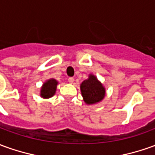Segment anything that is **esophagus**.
<instances>
[{"instance_id": "obj_1", "label": "esophagus", "mask_w": 155, "mask_h": 155, "mask_svg": "<svg viewBox=\"0 0 155 155\" xmlns=\"http://www.w3.org/2000/svg\"><path fill=\"white\" fill-rule=\"evenodd\" d=\"M68 82H69L70 84H72V83L74 82V78H68Z\"/></svg>"}]
</instances>
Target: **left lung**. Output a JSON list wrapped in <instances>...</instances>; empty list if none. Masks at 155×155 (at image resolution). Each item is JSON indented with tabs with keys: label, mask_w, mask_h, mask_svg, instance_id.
Masks as SVG:
<instances>
[{
	"label": "left lung",
	"mask_w": 155,
	"mask_h": 155,
	"mask_svg": "<svg viewBox=\"0 0 155 155\" xmlns=\"http://www.w3.org/2000/svg\"><path fill=\"white\" fill-rule=\"evenodd\" d=\"M82 95L85 103L88 104H95L104 99L105 94L104 88L97 80L95 76L89 75L88 79L84 80L81 86Z\"/></svg>",
	"instance_id": "obj_1"
}]
</instances>
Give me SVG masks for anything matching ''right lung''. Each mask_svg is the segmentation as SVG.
I'll use <instances>...</instances> for the list:
<instances>
[{"instance_id": "add662e5", "label": "right lung", "mask_w": 155, "mask_h": 155, "mask_svg": "<svg viewBox=\"0 0 155 155\" xmlns=\"http://www.w3.org/2000/svg\"><path fill=\"white\" fill-rule=\"evenodd\" d=\"M56 85L57 82L55 79H50L44 84L43 87L40 91V95L43 98H51L55 94L56 90Z\"/></svg>"}]
</instances>
